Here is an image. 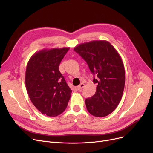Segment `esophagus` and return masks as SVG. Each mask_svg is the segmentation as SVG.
Returning a JSON list of instances; mask_svg holds the SVG:
<instances>
[{"instance_id": "1", "label": "esophagus", "mask_w": 153, "mask_h": 153, "mask_svg": "<svg viewBox=\"0 0 153 153\" xmlns=\"http://www.w3.org/2000/svg\"><path fill=\"white\" fill-rule=\"evenodd\" d=\"M84 87H85L84 84H80L79 85H78V86L77 87V89L80 91V90H82V89H83V88H84Z\"/></svg>"}]
</instances>
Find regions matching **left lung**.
<instances>
[{
  "label": "left lung",
  "instance_id": "1",
  "mask_svg": "<svg viewBox=\"0 0 153 153\" xmlns=\"http://www.w3.org/2000/svg\"><path fill=\"white\" fill-rule=\"evenodd\" d=\"M86 61L97 84L96 93L85 100L91 115L103 117L112 113L121 100L125 84V70L117 51L107 41H92L74 48Z\"/></svg>",
  "mask_w": 153,
  "mask_h": 153
}]
</instances>
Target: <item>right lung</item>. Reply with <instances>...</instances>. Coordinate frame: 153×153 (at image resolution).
Wrapping results in <instances>:
<instances>
[{
	"instance_id": "add662e5",
	"label": "right lung",
	"mask_w": 153,
	"mask_h": 153,
	"mask_svg": "<svg viewBox=\"0 0 153 153\" xmlns=\"http://www.w3.org/2000/svg\"><path fill=\"white\" fill-rule=\"evenodd\" d=\"M69 48L44 49L27 63L25 85L32 103L43 114L55 117L67 107L72 91L59 66Z\"/></svg>"
}]
</instances>
